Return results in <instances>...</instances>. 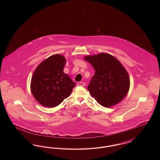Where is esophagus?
<instances>
[{
  "mask_svg": "<svg viewBox=\"0 0 160 160\" xmlns=\"http://www.w3.org/2000/svg\"><path fill=\"white\" fill-rule=\"evenodd\" d=\"M77 85H78V86H85V83H84V82H78V83H77Z\"/></svg>",
  "mask_w": 160,
  "mask_h": 160,
  "instance_id": "esophagus-1",
  "label": "esophagus"
}]
</instances>
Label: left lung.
Here are the masks:
<instances>
[{
    "label": "left lung",
    "instance_id": "1",
    "mask_svg": "<svg viewBox=\"0 0 160 160\" xmlns=\"http://www.w3.org/2000/svg\"><path fill=\"white\" fill-rule=\"evenodd\" d=\"M95 70L88 89L100 105L110 107L121 102L129 91L130 81L121 63L110 54L84 57Z\"/></svg>",
    "mask_w": 160,
    "mask_h": 160
}]
</instances>
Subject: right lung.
<instances>
[{
  "instance_id": "obj_1",
  "label": "right lung",
  "mask_w": 160,
  "mask_h": 160,
  "mask_svg": "<svg viewBox=\"0 0 160 160\" xmlns=\"http://www.w3.org/2000/svg\"><path fill=\"white\" fill-rule=\"evenodd\" d=\"M66 59L54 54L42 61L35 69L31 80L32 95L38 102L54 107L68 98L76 83L63 72Z\"/></svg>"
}]
</instances>
